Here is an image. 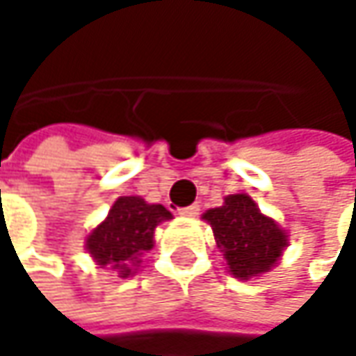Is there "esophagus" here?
<instances>
[{
  "label": "esophagus",
  "instance_id": "esophagus-1",
  "mask_svg": "<svg viewBox=\"0 0 356 356\" xmlns=\"http://www.w3.org/2000/svg\"><path fill=\"white\" fill-rule=\"evenodd\" d=\"M179 214H181V216H187V218H193V216H197V214H200V206H197V204L185 206V208H181V210H179Z\"/></svg>",
  "mask_w": 356,
  "mask_h": 356
}]
</instances>
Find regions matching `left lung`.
I'll return each instance as SVG.
<instances>
[{
  "label": "left lung",
  "mask_w": 356,
  "mask_h": 356,
  "mask_svg": "<svg viewBox=\"0 0 356 356\" xmlns=\"http://www.w3.org/2000/svg\"><path fill=\"white\" fill-rule=\"evenodd\" d=\"M202 218L210 222L229 272L241 280L268 272L289 245V235L259 212L248 193L227 195L222 206L208 210Z\"/></svg>",
  "instance_id": "8db88e82"
}]
</instances>
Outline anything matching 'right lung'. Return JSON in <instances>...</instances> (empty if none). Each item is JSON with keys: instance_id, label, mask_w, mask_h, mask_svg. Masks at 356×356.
<instances>
[{"instance_id": "right-lung-1", "label": "right lung", "mask_w": 356, "mask_h": 356, "mask_svg": "<svg viewBox=\"0 0 356 356\" xmlns=\"http://www.w3.org/2000/svg\"><path fill=\"white\" fill-rule=\"evenodd\" d=\"M169 218L171 212L161 204H148L138 195H121L107 218L86 237V249L101 268L111 266L121 278H127L142 261L140 255L154 245V229Z\"/></svg>"}]
</instances>
